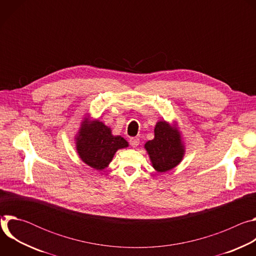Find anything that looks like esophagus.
Returning <instances> with one entry per match:
<instances>
[{
	"label": "esophagus",
	"mask_w": 256,
	"mask_h": 256,
	"mask_svg": "<svg viewBox=\"0 0 256 256\" xmlns=\"http://www.w3.org/2000/svg\"><path fill=\"white\" fill-rule=\"evenodd\" d=\"M140 144V138H130V144L132 146V148H136V146H138Z\"/></svg>",
	"instance_id": "34e87169"
}]
</instances>
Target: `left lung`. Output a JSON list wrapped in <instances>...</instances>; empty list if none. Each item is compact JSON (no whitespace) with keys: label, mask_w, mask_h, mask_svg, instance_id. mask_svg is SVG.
<instances>
[{"label":"left lung","mask_w":256,"mask_h":256,"mask_svg":"<svg viewBox=\"0 0 256 256\" xmlns=\"http://www.w3.org/2000/svg\"><path fill=\"white\" fill-rule=\"evenodd\" d=\"M144 148L158 172H166L174 168L184 154L180 136L166 122H159L156 124L155 138L146 142Z\"/></svg>","instance_id":"left-lung-1"}]
</instances>
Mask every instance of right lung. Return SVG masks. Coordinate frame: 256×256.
I'll return each instance as SVG.
<instances>
[{
	"label": "right lung",
	"instance_id": "right-lung-1",
	"mask_svg": "<svg viewBox=\"0 0 256 256\" xmlns=\"http://www.w3.org/2000/svg\"><path fill=\"white\" fill-rule=\"evenodd\" d=\"M128 146L124 138L112 136L110 128L98 120L89 124L86 120L77 136V151L80 158L96 170L104 169L110 163L116 152Z\"/></svg>",
	"mask_w": 256,
	"mask_h": 256
}]
</instances>
